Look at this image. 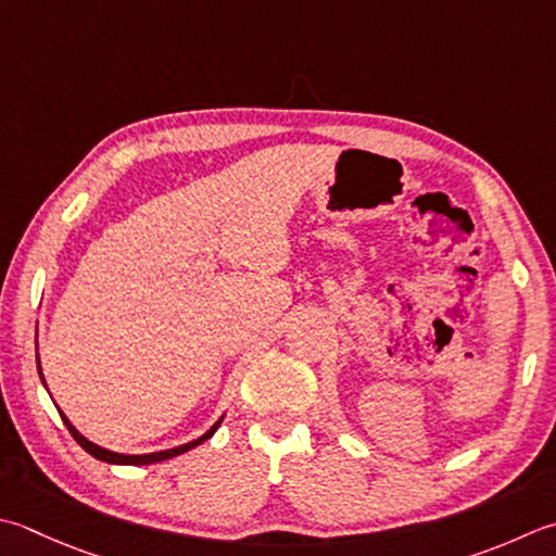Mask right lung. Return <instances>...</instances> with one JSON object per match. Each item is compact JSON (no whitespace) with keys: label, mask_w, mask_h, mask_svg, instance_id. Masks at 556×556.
I'll return each mask as SVG.
<instances>
[{"label":"right lung","mask_w":556,"mask_h":556,"mask_svg":"<svg viewBox=\"0 0 556 556\" xmlns=\"http://www.w3.org/2000/svg\"><path fill=\"white\" fill-rule=\"evenodd\" d=\"M38 376H40V380H42V386H46V378H42V371H40V358H38ZM48 388V386H46ZM60 412V409H58ZM60 417H62V421H64V427L70 429V433L74 437V441L81 445V448L89 453V455H93L96 460H103V463H111V465H151V463H161V460H168V458H176V455H180V453H185V451H190V448H194V445H200V443H204L206 439H212L214 437V431L219 429V424L224 421V417L214 424V427L204 433V437H200V439H194V441H190V443H182V445H176V448H168V451H159V453H144V455H127V453H115V451H108V448H101V445H96V443H91L89 439L86 437H81L79 431H76L74 427H72V421L62 415L60 412Z\"/></svg>","instance_id":"obj_1"}]
</instances>
